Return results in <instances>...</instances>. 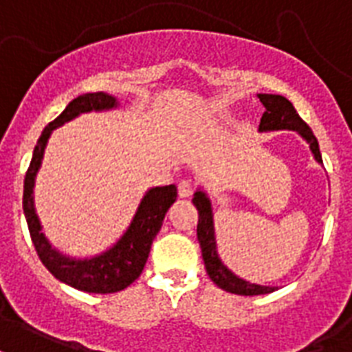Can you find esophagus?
I'll use <instances>...</instances> for the list:
<instances>
[{
	"instance_id": "obj_1",
	"label": "esophagus",
	"mask_w": 352,
	"mask_h": 352,
	"mask_svg": "<svg viewBox=\"0 0 352 352\" xmlns=\"http://www.w3.org/2000/svg\"><path fill=\"white\" fill-rule=\"evenodd\" d=\"M178 195L179 198H189L192 195V184H190L189 179H184V182H179L178 184Z\"/></svg>"
}]
</instances>
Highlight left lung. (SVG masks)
<instances>
[{
	"label": "left lung",
	"instance_id": "obj_1",
	"mask_svg": "<svg viewBox=\"0 0 352 352\" xmlns=\"http://www.w3.org/2000/svg\"><path fill=\"white\" fill-rule=\"evenodd\" d=\"M258 100L263 102L264 113L261 117V124H258V132H275V130H294L298 132L301 138L309 143L310 152L318 163H323L321 160L320 145L318 139L309 128V124L299 117L292 102L283 97V95L274 94H258ZM192 204L198 209V228H196V235L201 248V257L206 263L207 275L211 277L214 285L226 292L239 294V296H261V294L275 292L277 287H264V285H255L250 280L242 279L239 275L231 272L219 255L217 250V235H214V217H213V206L209 196L201 187H198L192 198Z\"/></svg>",
	"mask_w": 352,
	"mask_h": 352
}]
</instances>
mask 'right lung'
I'll use <instances>...</instances> for the list:
<instances>
[{
    "instance_id": "1",
    "label": "right lung",
    "mask_w": 352,
    "mask_h": 352,
    "mask_svg": "<svg viewBox=\"0 0 352 352\" xmlns=\"http://www.w3.org/2000/svg\"><path fill=\"white\" fill-rule=\"evenodd\" d=\"M121 102L113 95L104 94V91L84 94L73 99L53 122H49L47 126L43 128L42 135L32 152L31 165H29L25 184H23V213H25L29 233H31L32 244L36 248L38 257L60 283L88 294L119 292L138 279L145 268L152 241L162 230L168 207L173 206L178 196L176 185L151 187L143 195L130 224L124 233L117 239L116 244H111L108 250L97 253L94 257L65 255L49 242L42 231V222L38 219L36 206H34V185H36V176L42 167L43 154L47 148L51 133L82 113L117 110Z\"/></svg>"
}]
</instances>
